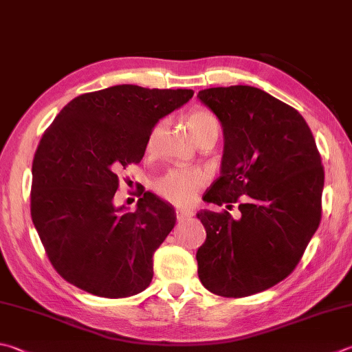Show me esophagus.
Listing matches in <instances>:
<instances>
[{
  "instance_id": "1",
  "label": "esophagus",
  "mask_w": 352,
  "mask_h": 352,
  "mask_svg": "<svg viewBox=\"0 0 352 352\" xmlns=\"http://www.w3.org/2000/svg\"><path fill=\"white\" fill-rule=\"evenodd\" d=\"M191 216H193V213H191L190 210H176V217L179 222L187 221V219H190Z\"/></svg>"
}]
</instances>
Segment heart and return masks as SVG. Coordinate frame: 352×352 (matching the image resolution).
I'll return each mask as SVG.
<instances>
[{
    "label": "heart",
    "mask_w": 352,
    "mask_h": 352,
    "mask_svg": "<svg viewBox=\"0 0 352 352\" xmlns=\"http://www.w3.org/2000/svg\"><path fill=\"white\" fill-rule=\"evenodd\" d=\"M188 127L196 141L210 133H219V122L213 113L205 109H195L187 118ZM162 131V122L156 124L147 139V148L155 147ZM205 184V175L197 168H173L155 182V190L165 201L175 205H191L195 202L199 188Z\"/></svg>",
    "instance_id": "obj_1"
}]
</instances>
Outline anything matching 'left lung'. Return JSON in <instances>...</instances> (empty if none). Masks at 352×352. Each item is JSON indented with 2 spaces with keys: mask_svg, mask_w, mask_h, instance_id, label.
Here are the masks:
<instances>
[{
  "mask_svg": "<svg viewBox=\"0 0 352 352\" xmlns=\"http://www.w3.org/2000/svg\"><path fill=\"white\" fill-rule=\"evenodd\" d=\"M197 98L223 130L221 176L204 201L233 208L196 214L207 231L197 250L202 285L245 297L293 273L319 228L324 173L308 124L296 109L251 85L213 87Z\"/></svg>",
  "mask_w": 352,
  "mask_h": 352,
  "instance_id": "8db88e82",
  "label": "left lung"
}]
</instances>
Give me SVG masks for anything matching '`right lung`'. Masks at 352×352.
Returning <instances> with one entry per match:
<instances>
[{
	"instance_id": "right-lung-1",
	"label": "right lung",
	"mask_w": 352,
	"mask_h": 352,
	"mask_svg": "<svg viewBox=\"0 0 352 352\" xmlns=\"http://www.w3.org/2000/svg\"><path fill=\"white\" fill-rule=\"evenodd\" d=\"M193 94L113 85L72 99L44 131L32 164L30 214L63 279L109 299L148 287L175 208L150 191L139 193L133 213L116 207L118 173L141 162L159 119Z\"/></svg>"
}]
</instances>
